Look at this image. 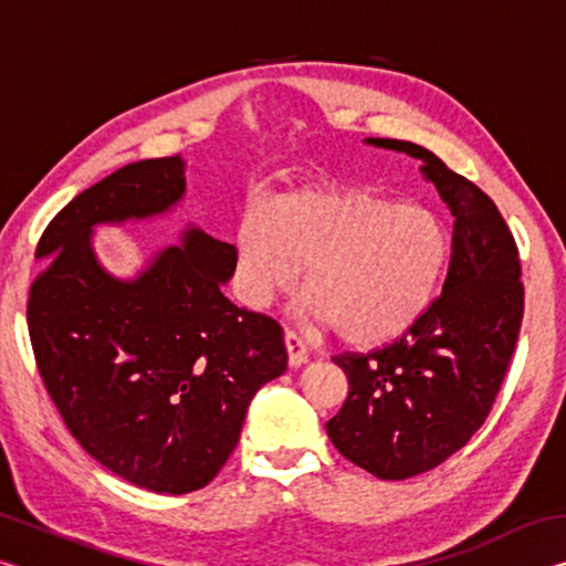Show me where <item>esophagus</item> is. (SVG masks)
<instances>
[{
	"mask_svg": "<svg viewBox=\"0 0 566 566\" xmlns=\"http://www.w3.org/2000/svg\"><path fill=\"white\" fill-rule=\"evenodd\" d=\"M284 347H286V357H290V367H302V364H306L310 349H306V342L300 337V334L286 332L284 334Z\"/></svg>",
	"mask_w": 566,
	"mask_h": 566,
	"instance_id": "esophagus-1",
	"label": "esophagus"
}]
</instances>
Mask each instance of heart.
<instances>
[{
	"label": "heart",
	"instance_id": "1",
	"mask_svg": "<svg viewBox=\"0 0 566 566\" xmlns=\"http://www.w3.org/2000/svg\"><path fill=\"white\" fill-rule=\"evenodd\" d=\"M449 260V232L424 207L367 191L306 189L272 214L247 212L234 234L237 292L262 310L304 264L302 312L342 339L379 344L415 324Z\"/></svg>",
	"mask_w": 566,
	"mask_h": 566
}]
</instances>
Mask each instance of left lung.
Segmentation results:
<instances>
[{
  "instance_id": "left-lung-1",
  "label": "left lung",
  "mask_w": 566,
  "mask_h": 566,
  "mask_svg": "<svg viewBox=\"0 0 566 566\" xmlns=\"http://www.w3.org/2000/svg\"><path fill=\"white\" fill-rule=\"evenodd\" d=\"M364 145L419 159L454 219L447 280L429 310L389 347L334 357L349 395L327 421L332 444L379 479H409L462 449L490 415L522 327V266L510 227L476 185L411 142Z\"/></svg>"
}]
</instances>
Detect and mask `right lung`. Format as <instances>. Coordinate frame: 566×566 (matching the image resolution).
Returning a JSON list of instances; mask_svg holds the SVG:
<instances>
[{
	"instance_id": "right-lung-1",
	"label": "right lung",
	"mask_w": 566,
	"mask_h": 566,
	"mask_svg": "<svg viewBox=\"0 0 566 566\" xmlns=\"http://www.w3.org/2000/svg\"><path fill=\"white\" fill-rule=\"evenodd\" d=\"M179 155L142 159L84 189L36 244L27 306L36 367L72 437L157 494L202 490L234 452L256 389L286 371L282 327L222 294L234 244L187 224L179 244L112 274L94 229L175 212Z\"/></svg>"
}]
</instances>
